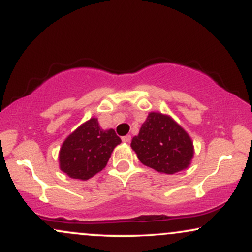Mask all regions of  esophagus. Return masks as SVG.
Wrapping results in <instances>:
<instances>
[{
  "instance_id": "1",
  "label": "esophagus",
  "mask_w": 252,
  "mask_h": 252,
  "mask_svg": "<svg viewBox=\"0 0 252 252\" xmlns=\"http://www.w3.org/2000/svg\"><path fill=\"white\" fill-rule=\"evenodd\" d=\"M122 141L124 143H129L130 141H131V136L130 135H126V136H123L122 137Z\"/></svg>"
}]
</instances>
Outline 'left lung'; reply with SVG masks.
<instances>
[{
	"label": "left lung",
	"instance_id": "left-lung-1",
	"mask_svg": "<svg viewBox=\"0 0 252 252\" xmlns=\"http://www.w3.org/2000/svg\"><path fill=\"white\" fill-rule=\"evenodd\" d=\"M131 148L144 166L161 174H175L189 168L194 155L190 136L169 115L149 112Z\"/></svg>",
	"mask_w": 252,
	"mask_h": 252
}]
</instances>
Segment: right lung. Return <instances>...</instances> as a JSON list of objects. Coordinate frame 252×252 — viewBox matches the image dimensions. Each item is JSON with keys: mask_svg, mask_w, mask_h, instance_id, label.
I'll use <instances>...</instances> for the list:
<instances>
[{"mask_svg": "<svg viewBox=\"0 0 252 252\" xmlns=\"http://www.w3.org/2000/svg\"><path fill=\"white\" fill-rule=\"evenodd\" d=\"M122 141L114 129L100 128L96 117L80 124L65 138L59 150V167L66 175L89 180L105 168L115 147Z\"/></svg>", "mask_w": 252, "mask_h": 252, "instance_id": "obj_1", "label": "right lung"}]
</instances>
